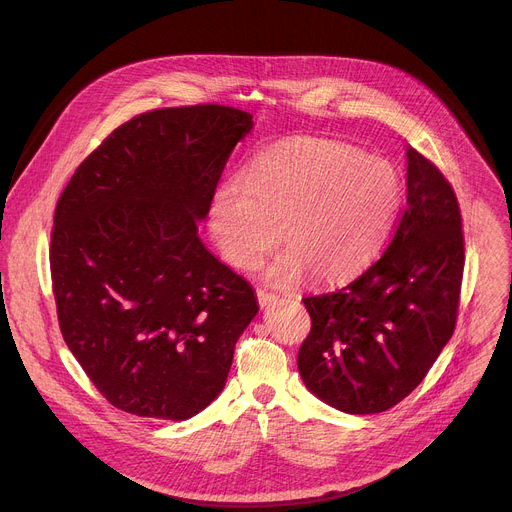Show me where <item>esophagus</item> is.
<instances>
[{
    "label": "esophagus",
    "instance_id": "34e87169",
    "mask_svg": "<svg viewBox=\"0 0 512 512\" xmlns=\"http://www.w3.org/2000/svg\"><path fill=\"white\" fill-rule=\"evenodd\" d=\"M257 300H259L261 308H265V306H269L271 302H275L277 296L273 294V291H267V289H263V287H257Z\"/></svg>",
    "mask_w": 512,
    "mask_h": 512
}]
</instances>
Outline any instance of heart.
<instances>
[{
    "label": "heart",
    "instance_id": "heart-1",
    "mask_svg": "<svg viewBox=\"0 0 512 512\" xmlns=\"http://www.w3.org/2000/svg\"><path fill=\"white\" fill-rule=\"evenodd\" d=\"M403 204L397 168L326 139H306L259 156L212 196L208 227L237 269L255 267L281 239L289 247L267 267L277 285L306 269L322 281L367 267L389 239Z\"/></svg>",
    "mask_w": 512,
    "mask_h": 512
}]
</instances>
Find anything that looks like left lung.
<instances>
[{"instance_id": "left-lung-1", "label": "left lung", "mask_w": 512, "mask_h": 512, "mask_svg": "<svg viewBox=\"0 0 512 512\" xmlns=\"http://www.w3.org/2000/svg\"><path fill=\"white\" fill-rule=\"evenodd\" d=\"M464 233L452 184L407 148V206L391 245L352 283L304 298L298 369L324 403L354 415L403 401L454 334Z\"/></svg>"}]
</instances>
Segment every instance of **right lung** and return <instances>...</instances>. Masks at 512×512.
Returning a JSON list of instances; mask_svg holds the SVG:
<instances>
[{
	"label": "right lung",
	"mask_w": 512,
	"mask_h": 512,
	"mask_svg": "<svg viewBox=\"0 0 512 512\" xmlns=\"http://www.w3.org/2000/svg\"><path fill=\"white\" fill-rule=\"evenodd\" d=\"M253 115L156 109L119 125L58 198L50 243L62 338L117 409L182 421L223 391L259 306L198 239Z\"/></svg>",
	"instance_id": "right-lung-1"
}]
</instances>
